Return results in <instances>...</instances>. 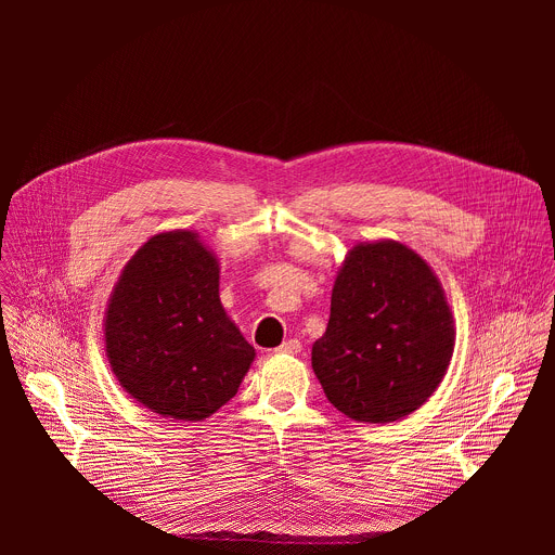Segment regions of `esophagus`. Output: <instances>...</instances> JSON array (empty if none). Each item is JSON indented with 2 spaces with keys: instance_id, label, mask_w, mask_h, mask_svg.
<instances>
[{
  "instance_id": "34e87169",
  "label": "esophagus",
  "mask_w": 555,
  "mask_h": 555,
  "mask_svg": "<svg viewBox=\"0 0 555 555\" xmlns=\"http://www.w3.org/2000/svg\"><path fill=\"white\" fill-rule=\"evenodd\" d=\"M300 340H296V338H289V340H285L276 351L279 353H289V356H296V353H300Z\"/></svg>"
}]
</instances>
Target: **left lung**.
Returning <instances> with one entry per match:
<instances>
[{"mask_svg":"<svg viewBox=\"0 0 555 555\" xmlns=\"http://www.w3.org/2000/svg\"><path fill=\"white\" fill-rule=\"evenodd\" d=\"M452 351L454 319L433 268L392 240L353 246L311 347L327 400L356 422H398L428 402Z\"/></svg>","mask_w":555,"mask_h":555,"instance_id":"obj_1","label":"left lung"}]
</instances>
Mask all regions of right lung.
<instances>
[{"label": "right lung", "instance_id": "1", "mask_svg": "<svg viewBox=\"0 0 555 555\" xmlns=\"http://www.w3.org/2000/svg\"><path fill=\"white\" fill-rule=\"evenodd\" d=\"M120 386L160 417L202 422L234 398L255 347L219 300V261L193 230L153 234L127 261L105 311Z\"/></svg>", "mask_w": 555, "mask_h": 555}]
</instances>
